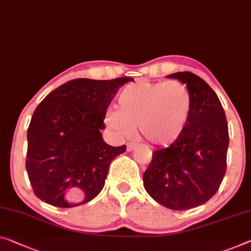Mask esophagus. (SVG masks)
Instances as JSON below:
<instances>
[{"label": "esophagus", "instance_id": "34e87169", "mask_svg": "<svg viewBox=\"0 0 251 251\" xmlns=\"http://www.w3.org/2000/svg\"><path fill=\"white\" fill-rule=\"evenodd\" d=\"M135 148H136L135 143H128V144H127V151H128V152H132Z\"/></svg>", "mask_w": 251, "mask_h": 251}]
</instances>
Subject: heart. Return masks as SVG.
<instances>
[{
    "instance_id": "obj_1",
    "label": "heart",
    "mask_w": 251,
    "mask_h": 251,
    "mask_svg": "<svg viewBox=\"0 0 251 251\" xmlns=\"http://www.w3.org/2000/svg\"><path fill=\"white\" fill-rule=\"evenodd\" d=\"M119 109L108 110L103 123L119 137H130L138 126L142 137L158 147L180 140L190 122L193 99L179 81H138L118 97Z\"/></svg>"
}]
</instances>
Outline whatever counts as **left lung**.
Returning a JSON list of instances; mask_svg holds the SVG:
<instances>
[{
	"instance_id": "left-lung-1",
	"label": "left lung",
	"mask_w": 251,
	"mask_h": 251,
	"mask_svg": "<svg viewBox=\"0 0 251 251\" xmlns=\"http://www.w3.org/2000/svg\"><path fill=\"white\" fill-rule=\"evenodd\" d=\"M167 77L188 88L192 117L180 140L153 153L143 185L156 203L182 211L206 203L218 192L226 170L229 129L219 97L203 78L190 72Z\"/></svg>"
}]
</instances>
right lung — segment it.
<instances>
[{"label": "right lung", "instance_id": "1", "mask_svg": "<svg viewBox=\"0 0 251 251\" xmlns=\"http://www.w3.org/2000/svg\"><path fill=\"white\" fill-rule=\"evenodd\" d=\"M130 77L76 78L46 96L28 127L27 168L35 195L53 206L85 204L101 192L109 166L126 151L111 147L100 130L119 87Z\"/></svg>", "mask_w": 251, "mask_h": 251}]
</instances>
